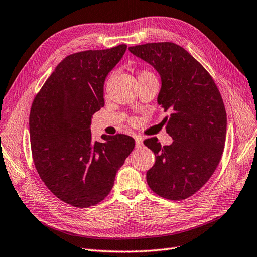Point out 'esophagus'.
Wrapping results in <instances>:
<instances>
[{"mask_svg": "<svg viewBox=\"0 0 257 257\" xmlns=\"http://www.w3.org/2000/svg\"><path fill=\"white\" fill-rule=\"evenodd\" d=\"M136 146H137L138 148L143 146V139H142L141 137H137V138H136Z\"/></svg>", "mask_w": 257, "mask_h": 257, "instance_id": "34e87169", "label": "esophagus"}]
</instances>
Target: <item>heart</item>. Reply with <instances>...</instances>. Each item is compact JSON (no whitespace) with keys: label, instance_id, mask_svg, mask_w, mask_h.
<instances>
[{"label":"heart","instance_id":"1","mask_svg":"<svg viewBox=\"0 0 257 257\" xmlns=\"http://www.w3.org/2000/svg\"><path fill=\"white\" fill-rule=\"evenodd\" d=\"M146 75H153V73H150V72L147 71V70H143V71H141V73H140V75H139V77H141V76H146Z\"/></svg>","mask_w":257,"mask_h":257}]
</instances>
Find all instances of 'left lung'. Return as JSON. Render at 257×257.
I'll return each mask as SVG.
<instances>
[{
	"label": "left lung",
	"mask_w": 257,
	"mask_h": 257,
	"mask_svg": "<svg viewBox=\"0 0 257 257\" xmlns=\"http://www.w3.org/2000/svg\"><path fill=\"white\" fill-rule=\"evenodd\" d=\"M129 51L159 72L158 102L168 112L163 122L174 139L168 146H161L157 138L144 141L156 156L147 183L168 200H184L208 181L221 160L226 135L221 94L203 65L174 42L130 46Z\"/></svg>",
	"instance_id": "1"
}]
</instances>
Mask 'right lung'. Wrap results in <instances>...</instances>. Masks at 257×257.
<instances>
[{"label":"right lung","instance_id":"obj_1","mask_svg":"<svg viewBox=\"0 0 257 257\" xmlns=\"http://www.w3.org/2000/svg\"><path fill=\"white\" fill-rule=\"evenodd\" d=\"M126 44L66 56L42 85L30 115L34 164L61 201L89 207L102 201L117 170L135 148L126 135L93 141L92 115L104 106L103 83L125 54Z\"/></svg>","mask_w":257,"mask_h":257}]
</instances>
